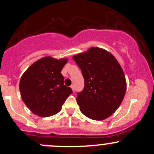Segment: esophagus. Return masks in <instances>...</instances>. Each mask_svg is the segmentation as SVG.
I'll return each mask as SVG.
<instances>
[{"mask_svg": "<svg viewBox=\"0 0 154 154\" xmlns=\"http://www.w3.org/2000/svg\"><path fill=\"white\" fill-rule=\"evenodd\" d=\"M71 88H72V91H73V92H75V85H71Z\"/></svg>", "mask_w": 154, "mask_h": 154, "instance_id": "obj_1", "label": "esophagus"}]
</instances>
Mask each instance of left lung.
Masks as SVG:
<instances>
[{
  "label": "left lung",
  "mask_w": 154,
  "mask_h": 154,
  "mask_svg": "<svg viewBox=\"0 0 154 154\" xmlns=\"http://www.w3.org/2000/svg\"><path fill=\"white\" fill-rule=\"evenodd\" d=\"M84 77L85 86L77 93L80 111L93 120L110 116L122 101L126 92V79L114 56L99 48L73 56Z\"/></svg>",
  "instance_id": "1"
}]
</instances>
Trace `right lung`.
<instances>
[{"label":"right lung","instance_id":"right-lung-1","mask_svg":"<svg viewBox=\"0 0 154 154\" xmlns=\"http://www.w3.org/2000/svg\"><path fill=\"white\" fill-rule=\"evenodd\" d=\"M67 59L50 56L39 59L23 74L19 83L21 96L33 114L46 117L59 113L61 106L72 93L63 85L61 72Z\"/></svg>","mask_w":154,"mask_h":154}]
</instances>
